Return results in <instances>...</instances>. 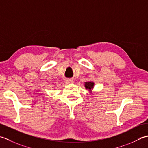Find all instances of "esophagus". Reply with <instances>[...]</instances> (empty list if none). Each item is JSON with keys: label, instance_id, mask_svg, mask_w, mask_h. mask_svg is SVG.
Listing matches in <instances>:
<instances>
[{"label": "esophagus", "instance_id": "1", "mask_svg": "<svg viewBox=\"0 0 148 148\" xmlns=\"http://www.w3.org/2000/svg\"><path fill=\"white\" fill-rule=\"evenodd\" d=\"M73 81H72V79H66L65 81V83L66 84H71V83H73Z\"/></svg>", "mask_w": 148, "mask_h": 148}]
</instances>
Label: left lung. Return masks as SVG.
I'll use <instances>...</instances> for the list:
<instances>
[{
  "label": "left lung",
  "mask_w": 148,
  "mask_h": 148,
  "mask_svg": "<svg viewBox=\"0 0 148 148\" xmlns=\"http://www.w3.org/2000/svg\"><path fill=\"white\" fill-rule=\"evenodd\" d=\"M94 83L93 82H85V88L86 90L90 92H92V89H93L94 88Z\"/></svg>",
  "instance_id": "1"
}]
</instances>
